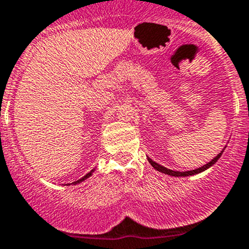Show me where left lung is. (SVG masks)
I'll list each match as a JSON object with an SVG mask.
<instances>
[{"instance_id":"left-lung-1","label":"left lung","mask_w":249,"mask_h":249,"mask_svg":"<svg viewBox=\"0 0 249 249\" xmlns=\"http://www.w3.org/2000/svg\"><path fill=\"white\" fill-rule=\"evenodd\" d=\"M222 153H223V152H222ZM222 153H219V154H218L217 157L214 158V159H212V160H211V161L208 162V164L203 165V166L199 167V169H195V170H193V171H184V172H179V171H172V170H170V169H166V167H164V166H161V165L157 164V162H155V161H153V160H152V159H149V158H148V161L150 162V165H152V166L154 167L155 170H158V171H160V172H162V173H166V175L173 176V177H187V176H193V175H196V173H200V172L205 171V170H207L208 167H211V166H212L213 164H215V161H217V160L219 159V158H220V155H222Z\"/></svg>"}]
</instances>
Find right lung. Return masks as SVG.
<instances>
[{"instance_id": "obj_1", "label": "right lung", "mask_w": 249, "mask_h": 249, "mask_svg": "<svg viewBox=\"0 0 249 249\" xmlns=\"http://www.w3.org/2000/svg\"><path fill=\"white\" fill-rule=\"evenodd\" d=\"M92 172H94V170H91V171H90L89 173H87V175H85L83 178H80V179H78V180H76V182H73V184H78V183H80V182H83L84 179H87L88 177H90V176L92 175Z\"/></svg>"}]
</instances>
